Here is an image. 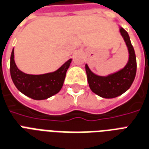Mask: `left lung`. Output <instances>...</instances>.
I'll return each instance as SVG.
<instances>
[{"label": "left lung", "instance_id": "1", "mask_svg": "<svg viewBox=\"0 0 149 149\" xmlns=\"http://www.w3.org/2000/svg\"><path fill=\"white\" fill-rule=\"evenodd\" d=\"M120 33L128 49V61L119 71L108 75H98L93 73L85 64L88 82L93 93L105 99L116 98L130 88L136 75L137 62L133 46L131 45L128 33L120 26Z\"/></svg>", "mask_w": 149, "mask_h": 149}]
</instances>
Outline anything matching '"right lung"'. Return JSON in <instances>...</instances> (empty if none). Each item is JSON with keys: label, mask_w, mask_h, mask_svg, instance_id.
I'll return each mask as SVG.
<instances>
[{"label": "right lung", "mask_w": 149, "mask_h": 149, "mask_svg": "<svg viewBox=\"0 0 149 149\" xmlns=\"http://www.w3.org/2000/svg\"><path fill=\"white\" fill-rule=\"evenodd\" d=\"M72 59H69L57 70L42 74H29L18 68L12 49L10 61L11 79L19 92L35 100H43L58 93L64 85L68 69Z\"/></svg>", "instance_id": "obj_1"}]
</instances>
